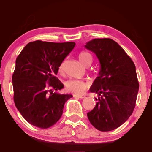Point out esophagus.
Returning a JSON list of instances; mask_svg holds the SVG:
<instances>
[{"instance_id": "esophagus-1", "label": "esophagus", "mask_w": 152, "mask_h": 152, "mask_svg": "<svg viewBox=\"0 0 152 152\" xmlns=\"http://www.w3.org/2000/svg\"><path fill=\"white\" fill-rule=\"evenodd\" d=\"M74 97H78V98H80V99H84L85 97H86V96H85V95H80V94H74Z\"/></svg>"}]
</instances>
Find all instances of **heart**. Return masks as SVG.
<instances>
[{"label":"heart","mask_w":152,"mask_h":152,"mask_svg":"<svg viewBox=\"0 0 152 152\" xmlns=\"http://www.w3.org/2000/svg\"><path fill=\"white\" fill-rule=\"evenodd\" d=\"M78 58L83 66L87 63L92 62V56L89 53L86 51H82L78 54ZM63 64H61L58 68V71L60 73L63 72ZM66 89L69 91L76 94H81L88 88V83L84 81L78 79H70L66 83Z\"/></svg>","instance_id":"obj_1"}]
</instances>
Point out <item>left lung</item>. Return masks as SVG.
I'll use <instances>...</instances> for the list:
<instances>
[{"mask_svg": "<svg viewBox=\"0 0 152 152\" xmlns=\"http://www.w3.org/2000/svg\"><path fill=\"white\" fill-rule=\"evenodd\" d=\"M100 63L99 76L90 91L98 94L96 106L87 113L96 129H116L130 117L136 106L139 81L134 63L114 40L95 38L85 45Z\"/></svg>", "mask_w": 152, "mask_h": 152, "instance_id": "obj_1", "label": "left lung"}]
</instances>
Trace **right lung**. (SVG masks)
<instances>
[{
	"mask_svg": "<svg viewBox=\"0 0 152 152\" xmlns=\"http://www.w3.org/2000/svg\"><path fill=\"white\" fill-rule=\"evenodd\" d=\"M75 45L33 41L17 57L12 76L13 99L19 112L31 124L41 129L52 126L60 119L66 101L73 97L57 92L64 84L55 76Z\"/></svg>",
	"mask_w": 152,
	"mask_h": 152,
	"instance_id": "add662e5",
	"label": "right lung"
}]
</instances>
